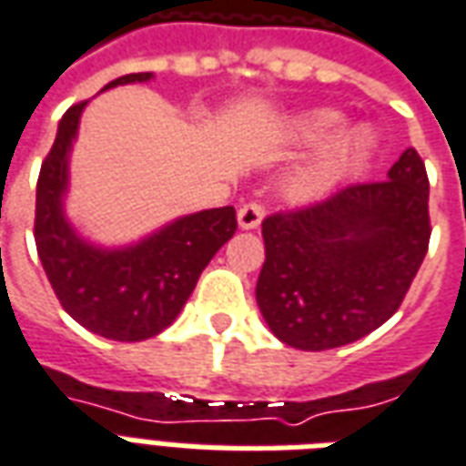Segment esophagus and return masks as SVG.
Here are the masks:
<instances>
[{
    "mask_svg": "<svg viewBox=\"0 0 466 466\" xmlns=\"http://www.w3.org/2000/svg\"><path fill=\"white\" fill-rule=\"evenodd\" d=\"M262 217H264L262 204L249 202L239 207V212H237V222H239L242 229H257V227L262 224Z\"/></svg>",
    "mask_w": 466,
    "mask_h": 466,
    "instance_id": "obj_1",
    "label": "esophagus"
}]
</instances>
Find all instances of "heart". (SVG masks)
Here are the masks:
<instances>
[{"label":"heart","mask_w":466,"mask_h":466,"mask_svg":"<svg viewBox=\"0 0 466 466\" xmlns=\"http://www.w3.org/2000/svg\"><path fill=\"white\" fill-rule=\"evenodd\" d=\"M342 124V116L332 109H314L307 115L297 116L289 127L297 142L314 144L327 139L329 134ZM371 149V137L364 127H354L350 132L339 134L334 142L324 147L322 152L314 157L312 162L304 167L302 172L294 177L292 192L297 197H314L329 184H334L339 177L351 172L360 162L367 159Z\"/></svg>","instance_id":"1"}]
</instances>
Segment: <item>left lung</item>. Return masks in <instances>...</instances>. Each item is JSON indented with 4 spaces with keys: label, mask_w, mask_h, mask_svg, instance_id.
<instances>
[{
    "label": "left lung",
    "mask_w": 466,
    "mask_h": 466,
    "mask_svg": "<svg viewBox=\"0 0 466 466\" xmlns=\"http://www.w3.org/2000/svg\"><path fill=\"white\" fill-rule=\"evenodd\" d=\"M430 234V179L411 147L381 182L267 217L257 279L264 322L294 350L357 342L400 309Z\"/></svg>",
    "instance_id": "obj_1"
}]
</instances>
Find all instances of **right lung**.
<instances>
[{
	"label": "right lung",
	"instance_id": "obj_1",
	"mask_svg": "<svg viewBox=\"0 0 466 466\" xmlns=\"http://www.w3.org/2000/svg\"><path fill=\"white\" fill-rule=\"evenodd\" d=\"M152 72L119 76L105 89L149 82ZM86 102L69 106L36 182L35 242L65 312L115 342H142L182 312L199 274L237 232L234 207L187 214L129 247L105 249L75 232L65 214L69 152Z\"/></svg>",
	"mask_w": 466,
	"mask_h": 466
}]
</instances>
